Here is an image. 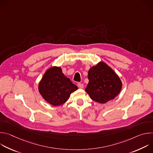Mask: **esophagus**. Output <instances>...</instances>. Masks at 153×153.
Returning <instances> with one entry per match:
<instances>
[{
  "instance_id": "1",
  "label": "esophagus",
  "mask_w": 153,
  "mask_h": 153,
  "mask_svg": "<svg viewBox=\"0 0 153 153\" xmlns=\"http://www.w3.org/2000/svg\"><path fill=\"white\" fill-rule=\"evenodd\" d=\"M77 86L79 87V88H83V85L82 84V83H79L78 84H77Z\"/></svg>"
}]
</instances>
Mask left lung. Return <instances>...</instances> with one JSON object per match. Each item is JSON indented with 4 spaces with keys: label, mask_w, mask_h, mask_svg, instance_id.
Wrapping results in <instances>:
<instances>
[{
    "label": "left lung",
    "mask_w": 153,
    "mask_h": 153,
    "mask_svg": "<svg viewBox=\"0 0 153 153\" xmlns=\"http://www.w3.org/2000/svg\"><path fill=\"white\" fill-rule=\"evenodd\" d=\"M88 79L89 82L85 91L92 100L100 103L114 99L122 88L119 76L103 62H99L90 68Z\"/></svg>",
    "instance_id": "obj_1"
}]
</instances>
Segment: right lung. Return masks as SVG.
<instances>
[{
  "mask_svg": "<svg viewBox=\"0 0 153 153\" xmlns=\"http://www.w3.org/2000/svg\"><path fill=\"white\" fill-rule=\"evenodd\" d=\"M77 86L62 73L60 67L48 68L39 83V92L47 102L57 106L63 104Z\"/></svg>",
  "mask_w": 153,
  "mask_h": 153,
  "instance_id": "obj_1",
  "label": "right lung"
}]
</instances>
